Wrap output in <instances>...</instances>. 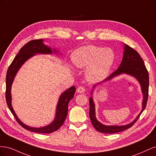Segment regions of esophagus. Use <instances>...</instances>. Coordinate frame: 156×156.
Segmentation results:
<instances>
[{
    "label": "esophagus",
    "mask_w": 156,
    "mask_h": 156,
    "mask_svg": "<svg viewBox=\"0 0 156 156\" xmlns=\"http://www.w3.org/2000/svg\"><path fill=\"white\" fill-rule=\"evenodd\" d=\"M77 92L78 93H84L85 92V89H84V88L83 87H79L77 89Z\"/></svg>",
    "instance_id": "esophagus-1"
}]
</instances>
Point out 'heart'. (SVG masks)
<instances>
[{"mask_svg": "<svg viewBox=\"0 0 156 156\" xmlns=\"http://www.w3.org/2000/svg\"><path fill=\"white\" fill-rule=\"evenodd\" d=\"M115 54L111 48L87 45L73 52L72 61L78 68L85 69L88 81L98 82L105 79L115 62Z\"/></svg>", "mask_w": 156, "mask_h": 156, "instance_id": "obj_1", "label": "heart"}]
</instances>
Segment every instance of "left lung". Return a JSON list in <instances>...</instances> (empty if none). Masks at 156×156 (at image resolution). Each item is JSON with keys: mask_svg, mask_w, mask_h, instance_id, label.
Returning a JSON list of instances; mask_svg holds the SVG:
<instances>
[{"mask_svg": "<svg viewBox=\"0 0 156 156\" xmlns=\"http://www.w3.org/2000/svg\"><path fill=\"white\" fill-rule=\"evenodd\" d=\"M124 53L123 58L121 62L120 65L118 69L113 72L109 77L106 79L103 80L101 83L94 84L92 87L90 95L92 96L90 97L89 103H90V111L89 116L91 122L97 131L103 133H115L118 132H120L124 131L127 129L133 126L136 121L138 120L141 113L143 112L144 109L146 106L147 103L148 96V87H149V77L148 71L146 68L145 65L144 64V61L140 57V55L134 50L131 47L124 44ZM122 74H126L131 75V76L135 78L140 84L141 91L144 96L143 102H142V109L138 116L136 118V119L132 121L129 124L122 126L116 125H110L107 126L101 124L96 119L95 116V104L93 100V92L95 88L97 86L101 84L106 81H108L117 76H119Z\"/></svg>", "mask_w": 156, "mask_h": 156, "instance_id": "left-lung-1", "label": "left lung"}]
</instances>
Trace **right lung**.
<instances>
[{
    "mask_svg": "<svg viewBox=\"0 0 156 156\" xmlns=\"http://www.w3.org/2000/svg\"><path fill=\"white\" fill-rule=\"evenodd\" d=\"M53 53L57 54L60 53L56 50L55 48H53V50L50 46L45 45L43 39L32 40L28 42L20 50L19 53L14 58L7 71L6 77V99L9 109L10 110L18 123L23 128L27 130L36 132V133H51L60 128L61 126L64 124L66 118L67 116L69 102L73 98L76 88L73 86L61 94L58 99L57 105H56L55 119L51 123L44 127H34L27 126L22 122L14 111L12 105V86L18 71L26 61L37 54L51 55Z\"/></svg>",
    "mask_w": 156,
    "mask_h": 156,
    "instance_id": "obj_1",
    "label": "right lung"
}]
</instances>
